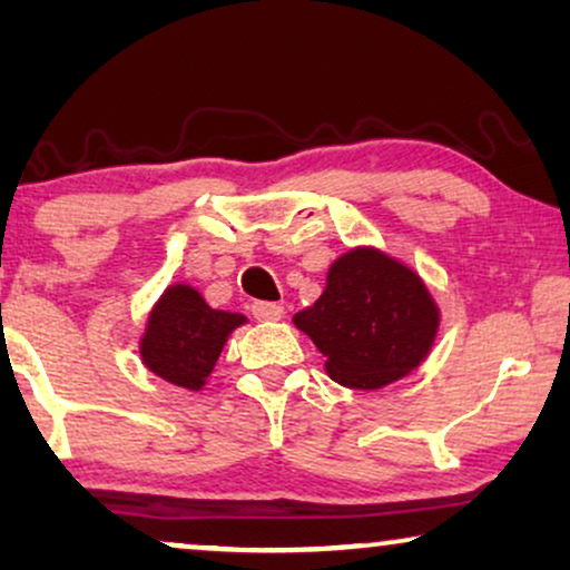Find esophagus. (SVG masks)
Returning <instances> with one entry per match:
<instances>
[{"label":"esophagus","instance_id":"esophagus-1","mask_svg":"<svg viewBox=\"0 0 570 570\" xmlns=\"http://www.w3.org/2000/svg\"><path fill=\"white\" fill-rule=\"evenodd\" d=\"M252 314L259 318V322H279L285 316L283 303H269V301H256L252 303Z\"/></svg>","mask_w":570,"mask_h":570}]
</instances>
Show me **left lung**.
I'll list each match as a JSON object with an SVG mask.
<instances>
[{
	"mask_svg": "<svg viewBox=\"0 0 570 570\" xmlns=\"http://www.w3.org/2000/svg\"><path fill=\"white\" fill-rule=\"evenodd\" d=\"M342 386L373 392L431 353L441 314L417 272L379 248H350L326 272L314 306L293 316Z\"/></svg>",
	"mask_w": 570,
	"mask_h": 570,
	"instance_id": "8db88e82",
	"label": "left lung"
}]
</instances>
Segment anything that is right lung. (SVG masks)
Segmentation results:
<instances>
[{"mask_svg":"<svg viewBox=\"0 0 570 570\" xmlns=\"http://www.w3.org/2000/svg\"><path fill=\"white\" fill-rule=\"evenodd\" d=\"M240 324H246V316L209 308L191 285H168L147 316L139 355L155 376L199 392L230 332Z\"/></svg>","mask_w":570,"mask_h":570,"instance_id":"add662e5","label":"right lung"}]
</instances>
